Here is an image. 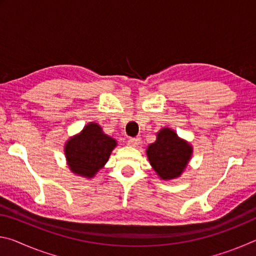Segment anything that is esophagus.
I'll return each mask as SVG.
<instances>
[{
  "mask_svg": "<svg viewBox=\"0 0 256 256\" xmlns=\"http://www.w3.org/2000/svg\"><path fill=\"white\" fill-rule=\"evenodd\" d=\"M141 138L140 136H136V138H128V144L131 146H136L138 144H140Z\"/></svg>",
  "mask_w": 256,
  "mask_h": 256,
  "instance_id": "1",
  "label": "esophagus"
}]
</instances>
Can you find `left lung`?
I'll list each match as a JSON object with an SVG mask.
<instances>
[{"label":"left lung","instance_id":"obj_1","mask_svg":"<svg viewBox=\"0 0 256 256\" xmlns=\"http://www.w3.org/2000/svg\"><path fill=\"white\" fill-rule=\"evenodd\" d=\"M149 162L162 180L178 177L188 164L192 148L170 128H162L146 150Z\"/></svg>","mask_w":256,"mask_h":256}]
</instances>
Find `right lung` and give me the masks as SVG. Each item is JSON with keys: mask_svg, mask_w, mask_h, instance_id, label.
I'll use <instances>...</instances> for the list:
<instances>
[{"mask_svg": "<svg viewBox=\"0 0 256 256\" xmlns=\"http://www.w3.org/2000/svg\"><path fill=\"white\" fill-rule=\"evenodd\" d=\"M116 141L104 134L98 124L90 123L80 136L70 138L66 146L70 170L76 174L94 177L107 162Z\"/></svg>", "mask_w": 256, "mask_h": 256, "instance_id": "add662e5", "label": "right lung"}]
</instances>
